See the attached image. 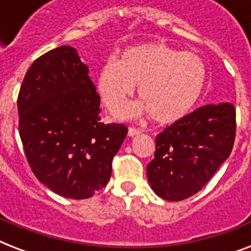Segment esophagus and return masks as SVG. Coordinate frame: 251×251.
Segmentation results:
<instances>
[{
	"mask_svg": "<svg viewBox=\"0 0 251 251\" xmlns=\"http://www.w3.org/2000/svg\"><path fill=\"white\" fill-rule=\"evenodd\" d=\"M129 137H134V135H138V134H141V129H137V127H129Z\"/></svg>",
	"mask_w": 251,
	"mask_h": 251,
	"instance_id": "obj_1",
	"label": "esophagus"
}]
</instances>
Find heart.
<instances>
[{
	"label": "heart",
	"instance_id": "1",
	"mask_svg": "<svg viewBox=\"0 0 251 251\" xmlns=\"http://www.w3.org/2000/svg\"><path fill=\"white\" fill-rule=\"evenodd\" d=\"M206 82L202 60L161 43L133 45L117 61L110 58L98 73L99 96L110 110L126 102L138 86L141 102L127 106L120 116H137L147 110L159 124H172L194 106Z\"/></svg>",
	"mask_w": 251,
	"mask_h": 251
}]
</instances>
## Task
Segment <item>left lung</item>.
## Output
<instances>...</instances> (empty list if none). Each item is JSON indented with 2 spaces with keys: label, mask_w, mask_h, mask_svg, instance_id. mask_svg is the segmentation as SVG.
Masks as SVG:
<instances>
[{
  "label": "left lung",
  "mask_w": 251,
  "mask_h": 251,
  "mask_svg": "<svg viewBox=\"0 0 251 251\" xmlns=\"http://www.w3.org/2000/svg\"><path fill=\"white\" fill-rule=\"evenodd\" d=\"M236 109L230 102L208 104L183 116L156 135L147 165L152 190L165 201L198 193L232 152Z\"/></svg>",
  "instance_id": "8db88e82"
}]
</instances>
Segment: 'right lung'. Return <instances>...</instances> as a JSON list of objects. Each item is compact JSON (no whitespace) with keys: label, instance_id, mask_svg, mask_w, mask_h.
<instances>
[{"label":"right lung","instance_id":"1","mask_svg":"<svg viewBox=\"0 0 251 251\" xmlns=\"http://www.w3.org/2000/svg\"><path fill=\"white\" fill-rule=\"evenodd\" d=\"M100 112L88 68L73 47L49 50L25 73L19 135L33 175L56 194L86 199L109 182L127 127L104 124Z\"/></svg>","mask_w":251,"mask_h":251}]
</instances>
